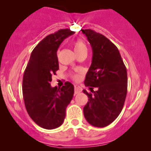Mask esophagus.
Returning a JSON list of instances; mask_svg holds the SVG:
<instances>
[{
    "label": "esophagus",
    "mask_w": 151,
    "mask_h": 151,
    "mask_svg": "<svg viewBox=\"0 0 151 151\" xmlns=\"http://www.w3.org/2000/svg\"><path fill=\"white\" fill-rule=\"evenodd\" d=\"M81 88L79 87V86H75L74 87V93L75 94H77V93H79L81 91Z\"/></svg>",
    "instance_id": "obj_1"
}]
</instances>
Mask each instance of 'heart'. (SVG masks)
Here are the masks:
<instances>
[{"label":"heart","instance_id":"1","mask_svg":"<svg viewBox=\"0 0 151 151\" xmlns=\"http://www.w3.org/2000/svg\"><path fill=\"white\" fill-rule=\"evenodd\" d=\"M72 46L74 47V52L77 55L84 52H87V47H86V44L82 40H77L74 41L72 43ZM72 78L75 81H78L79 79V75L78 74H74L72 75Z\"/></svg>","mask_w":151,"mask_h":151}]
</instances>
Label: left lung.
<instances>
[{
	"mask_svg": "<svg viewBox=\"0 0 151 151\" xmlns=\"http://www.w3.org/2000/svg\"><path fill=\"white\" fill-rule=\"evenodd\" d=\"M93 51L92 62L86 74L84 84L89 101L84 107L86 121L96 127H105L119 116L127 94V70L116 46L94 30H81ZM95 87L98 89L93 91Z\"/></svg>",
	"mask_w": 151,
	"mask_h": 151,
	"instance_id": "left-lung-1",
	"label": "left lung"
}]
</instances>
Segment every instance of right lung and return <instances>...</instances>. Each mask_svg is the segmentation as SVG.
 <instances>
[{
	"label": "right lung",
	"mask_w": 151,
	"mask_h": 151,
	"mask_svg": "<svg viewBox=\"0 0 151 151\" xmlns=\"http://www.w3.org/2000/svg\"><path fill=\"white\" fill-rule=\"evenodd\" d=\"M74 33L61 29L37 44L31 53L22 79L26 110L38 126L54 129L63 124L66 108L73 97L74 85L69 81L61 88L52 87V75L59 70L57 51L62 41Z\"/></svg>",
	"instance_id": "right-lung-1"
}]
</instances>
